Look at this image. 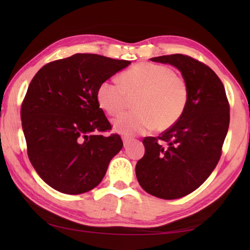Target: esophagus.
<instances>
[{
  "mask_svg": "<svg viewBox=\"0 0 250 250\" xmlns=\"http://www.w3.org/2000/svg\"><path fill=\"white\" fill-rule=\"evenodd\" d=\"M122 141H124V146H125V147H126V146H129V143L131 142V139L126 138V137H124V138H122Z\"/></svg>",
  "mask_w": 250,
  "mask_h": 250,
  "instance_id": "34e87169",
  "label": "esophagus"
}]
</instances>
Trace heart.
Segmentation results:
<instances>
[{"label": "heart", "instance_id": "1", "mask_svg": "<svg viewBox=\"0 0 250 250\" xmlns=\"http://www.w3.org/2000/svg\"><path fill=\"white\" fill-rule=\"evenodd\" d=\"M137 110L122 113L113 120V128L121 134L145 133L154 128H171L188 104V88L185 79L171 67L153 62H139L120 75V83L108 79L97 90V100L110 116L124 110L133 98Z\"/></svg>", "mask_w": 250, "mask_h": 250}]
</instances>
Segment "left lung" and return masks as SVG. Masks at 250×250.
Returning a JSON list of instances; mask_svg holds the SVG:
<instances>
[{
    "label": "left lung",
    "mask_w": 250,
    "mask_h": 250,
    "mask_svg": "<svg viewBox=\"0 0 250 250\" xmlns=\"http://www.w3.org/2000/svg\"><path fill=\"white\" fill-rule=\"evenodd\" d=\"M181 71L188 88L180 119L160 137L143 139L135 166L139 184L151 195L175 200L195 191L216 167L229 126L225 88L208 66L182 54L151 58Z\"/></svg>",
    "instance_id": "obj_1"
}]
</instances>
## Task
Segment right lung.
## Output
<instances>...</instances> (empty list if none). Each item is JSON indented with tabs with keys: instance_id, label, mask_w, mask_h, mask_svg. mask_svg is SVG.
Returning a JSON list of instances; mask_svg holds the SVG:
<instances>
[{
	"instance_id": "1",
	"label": "right lung",
	"mask_w": 250,
	"mask_h": 250,
	"mask_svg": "<svg viewBox=\"0 0 250 250\" xmlns=\"http://www.w3.org/2000/svg\"><path fill=\"white\" fill-rule=\"evenodd\" d=\"M131 62L75 54L48 62L34 76L21 108L27 155L37 174L58 192L96 188L124 143L104 137L111 125L99 108V84Z\"/></svg>"
}]
</instances>
